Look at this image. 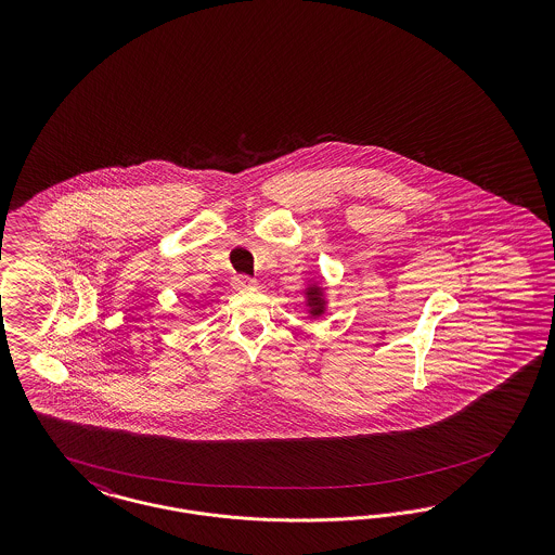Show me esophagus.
<instances>
[{
	"label": "esophagus",
	"mask_w": 555,
	"mask_h": 555,
	"mask_svg": "<svg viewBox=\"0 0 555 555\" xmlns=\"http://www.w3.org/2000/svg\"><path fill=\"white\" fill-rule=\"evenodd\" d=\"M233 287L237 291L256 289V281L249 279V276H237V279L233 281Z\"/></svg>",
	"instance_id": "34e87169"
}]
</instances>
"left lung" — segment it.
<instances>
[{"label":"left lung","mask_w":555,"mask_h":555,"mask_svg":"<svg viewBox=\"0 0 555 555\" xmlns=\"http://www.w3.org/2000/svg\"><path fill=\"white\" fill-rule=\"evenodd\" d=\"M304 293V299H306V310H308V317L320 318L324 312H326V308H328V299H326V287L322 285V281H308V285H306V289L301 291Z\"/></svg>","instance_id":"1"}]
</instances>
